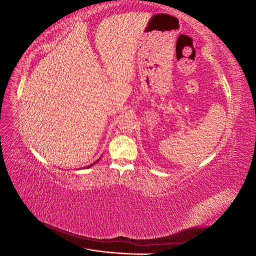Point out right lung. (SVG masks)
<instances>
[{"mask_svg":"<svg viewBox=\"0 0 256 256\" xmlns=\"http://www.w3.org/2000/svg\"><path fill=\"white\" fill-rule=\"evenodd\" d=\"M92 164H90V166H88V168H90V166H92Z\"/></svg>","mask_w":256,"mask_h":256,"instance_id":"obj_1","label":"right lung"}]
</instances>
